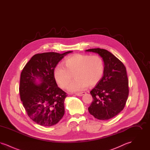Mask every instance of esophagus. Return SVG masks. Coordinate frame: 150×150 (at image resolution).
I'll use <instances>...</instances> for the list:
<instances>
[{
	"instance_id": "1",
	"label": "esophagus",
	"mask_w": 150,
	"mask_h": 150,
	"mask_svg": "<svg viewBox=\"0 0 150 150\" xmlns=\"http://www.w3.org/2000/svg\"><path fill=\"white\" fill-rule=\"evenodd\" d=\"M86 93V92H81V93H76V94H75V95H76V96H83L84 94H85Z\"/></svg>"
}]
</instances>
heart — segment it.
Masks as SVG:
<instances>
[{
    "label": "heart",
    "instance_id": "heart-1",
    "mask_svg": "<svg viewBox=\"0 0 150 150\" xmlns=\"http://www.w3.org/2000/svg\"><path fill=\"white\" fill-rule=\"evenodd\" d=\"M64 65L58 64L55 67L54 78L58 86L64 89L73 75L75 79L67 88L71 92L81 91L89 85L97 84L102 78L105 70L104 62L98 56L76 54L67 57Z\"/></svg>",
    "mask_w": 150,
    "mask_h": 150
}]
</instances>
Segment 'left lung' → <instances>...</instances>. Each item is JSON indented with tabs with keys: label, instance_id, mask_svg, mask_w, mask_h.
I'll return each mask as SVG.
<instances>
[{
	"label": "left lung",
	"instance_id": "8db88e82",
	"mask_svg": "<svg viewBox=\"0 0 150 150\" xmlns=\"http://www.w3.org/2000/svg\"><path fill=\"white\" fill-rule=\"evenodd\" d=\"M98 54L104 62L103 77L91 91L93 102L89 113L98 120H108L124 109L129 95L126 68L121 61L108 50L93 48L86 50Z\"/></svg>",
	"mask_w": 150,
	"mask_h": 150
}]
</instances>
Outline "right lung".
I'll list each match as a JSON object with an SVG mask.
<instances>
[{
  "label": "right lung",
  "instance_id": "1",
  "mask_svg": "<svg viewBox=\"0 0 150 150\" xmlns=\"http://www.w3.org/2000/svg\"><path fill=\"white\" fill-rule=\"evenodd\" d=\"M72 52L36 54L22 71L19 88L21 100L29 117L40 125L53 126L64 115L67 95L57 86L53 72L58 63Z\"/></svg>",
  "mask_w": 150,
  "mask_h": 150
}]
</instances>
